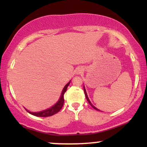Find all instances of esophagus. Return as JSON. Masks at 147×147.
Listing matches in <instances>:
<instances>
[{"label": "esophagus", "mask_w": 147, "mask_h": 147, "mask_svg": "<svg viewBox=\"0 0 147 147\" xmlns=\"http://www.w3.org/2000/svg\"><path fill=\"white\" fill-rule=\"evenodd\" d=\"M83 70H84V69L82 68H78L76 71H77V73L79 74V73H82V72H83Z\"/></svg>", "instance_id": "obj_1"}]
</instances>
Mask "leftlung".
Returning <instances> with one entry per match:
<instances>
[{"mask_svg": "<svg viewBox=\"0 0 147 147\" xmlns=\"http://www.w3.org/2000/svg\"><path fill=\"white\" fill-rule=\"evenodd\" d=\"M84 93H85V95H86V98L87 101H88V102L89 104H90V105L91 106H92V107L94 109H95V110H97V111H100V110H99L98 109H97V108H96L95 106H93V105H92V103H91V102L90 101V99H89L88 97V95H87L86 90V88H85V86H84Z\"/></svg>", "mask_w": 147, "mask_h": 147, "instance_id": "1", "label": "left lung"}]
</instances>
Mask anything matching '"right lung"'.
<instances>
[{"instance_id": "right-lung-1", "label": "right lung", "mask_w": 147, "mask_h": 147, "mask_svg": "<svg viewBox=\"0 0 147 147\" xmlns=\"http://www.w3.org/2000/svg\"><path fill=\"white\" fill-rule=\"evenodd\" d=\"M70 82H71V80H70V82H69L68 83L64 86L63 90H62L61 94L59 99V100L56 102V104H54V105L51 106L50 108L41 111H38V112H31V111H28V109H25V110L28 111L29 113H30L31 115H33L34 116H36V117H49V116H52L53 115L56 114L57 113H58L59 111L61 109V108L63 107V103H64V97H63L64 94H65V92H66L67 88H68V86H69V84H70Z\"/></svg>"}]
</instances>
